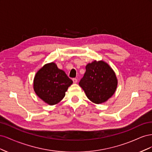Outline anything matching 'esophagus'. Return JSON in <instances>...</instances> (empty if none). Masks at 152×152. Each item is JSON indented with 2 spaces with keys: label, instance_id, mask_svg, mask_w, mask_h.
Instances as JSON below:
<instances>
[{
  "label": "esophagus",
  "instance_id": "esophagus-1",
  "mask_svg": "<svg viewBox=\"0 0 152 152\" xmlns=\"http://www.w3.org/2000/svg\"><path fill=\"white\" fill-rule=\"evenodd\" d=\"M72 80H73V83H77V79H76V78H74V79H72Z\"/></svg>",
  "mask_w": 152,
  "mask_h": 152
}]
</instances>
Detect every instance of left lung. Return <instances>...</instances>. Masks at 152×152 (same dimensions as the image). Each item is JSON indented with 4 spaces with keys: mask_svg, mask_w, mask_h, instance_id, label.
I'll return each instance as SVG.
<instances>
[{
    "mask_svg": "<svg viewBox=\"0 0 152 152\" xmlns=\"http://www.w3.org/2000/svg\"><path fill=\"white\" fill-rule=\"evenodd\" d=\"M86 70L79 86L93 103L106 102L117 89L118 80L115 73L107 63L102 60L88 63Z\"/></svg>",
    "mask_w": 152,
    "mask_h": 152,
    "instance_id": "obj_1",
    "label": "left lung"
}]
</instances>
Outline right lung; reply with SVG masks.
Here are the masks:
<instances>
[{"instance_id":"right-lung-1","label":"right lung","mask_w":152,"mask_h":152,"mask_svg":"<svg viewBox=\"0 0 152 152\" xmlns=\"http://www.w3.org/2000/svg\"><path fill=\"white\" fill-rule=\"evenodd\" d=\"M73 81L65 72L51 62L44 65L36 73L34 79L35 94L49 105L58 103L63 99Z\"/></svg>"}]
</instances>
